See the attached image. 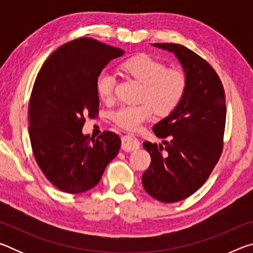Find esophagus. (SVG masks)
<instances>
[{
    "mask_svg": "<svg viewBox=\"0 0 253 253\" xmlns=\"http://www.w3.org/2000/svg\"><path fill=\"white\" fill-rule=\"evenodd\" d=\"M139 142L138 139L132 134H127L125 136H123L122 138V148L125 152H132L136 151V149L139 148Z\"/></svg>",
    "mask_w": 253,
    "mask_h": 253,
    "instance_id": "esophagus-1",
    "label": "esophagus"
}]
</instances>
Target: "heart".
<instances>
[{
	"label": "heart",
	"instance_id": "obj_1",
	"mask_svg": "<svg viewBox=\"0 0 253 253\" xmlns=\"http://www.w3.org/2000/svg\"><path fill=\"white\" fill-rule=\"evenodd\" d=\"M122 70L132 79L143 84L139 93L142 104L122 106L113 114V121L124 129L136 131L149 122L154 113L162 116L176 108L187 87L186 75L182 70L168 68L147 54H140L122 63ZM116 79L109 71H101L96 79V91L105 102L113 100Z\"/></svg>",
	"mask_w": 253,
	"mask_h": 253
}]
</instances>
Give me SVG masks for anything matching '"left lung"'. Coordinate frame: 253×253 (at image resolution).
<instances>
[{
    "mask_svg": "<svg viewBox=\"0 0 253 253\" xmlns=\"http://www.w3.org/2000/svg\"><path fill=\"white\" fill-rule=\"evenodd\" d=\"M153 45L176 55L187 78L181 102L153 127L165 146L143 144L152 160L142 176L145 191L161 202L174 203L198 191L220 160L225 93L215 70L199 54L176 43Z\"/></svg>",
    "mask_w": 253,
    "mask_h": 253,
    "instance_id": "obj_1",
    "label": "left lung"
}]
</instances>
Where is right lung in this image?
Here are the masks:
<instances>
[{"label":"right lung","mask_w":253,"mask_h":253,"mask_svg":"<svg viewBox=\"0 0 253 253\" xmlns=\"http://www.w3.org/2000/svg\"><path fill=\"white\" fill-rule=\"evenodd\" d=\"M124 50L90 38L57 49L45 60L29 101V135L42 173L60 191L83 193L99 183L121 148L117 134H83L85 117L99 111L96 79Z\"/></svg>","instance_id":"1"}]
</instances>
